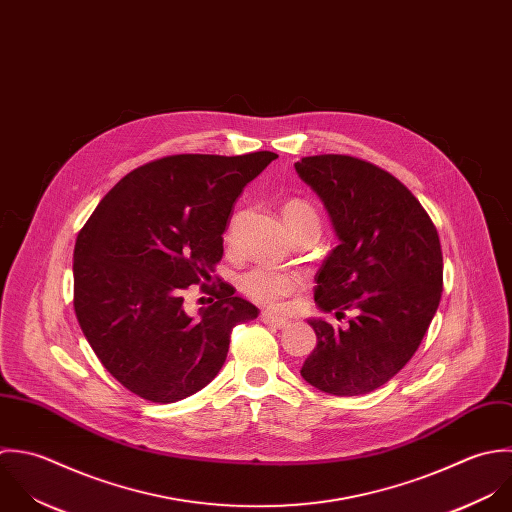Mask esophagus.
<instances>
[{
  "instance_id": "1",
  "label": "esophagus",
  "mask_w": 512,
  "mask_h": 512,
  "mask_svg": "<svg viewBox=\"0 0 512 512\" xmlns=\"http://www.w3.org/2000/svg\"><path fill=\"white\" fill-rule=\"evenodd\" d=\"M260 318H262L264 324L274 326V328H280V330H284V328H288V326L292 324L288 318H282V316H278V314H274V312H262Z\"/></svg>"
}]
</instances>
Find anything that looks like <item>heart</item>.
Listing matches in <instances>:
<instances>
[{
    "instance_id": "heart-1",
    "label": "heart",
    "mask_w": 512,
    "mask_h": 512,
    "mask_svg": "<svg viewBox=\"0 0 512 512\" xmlns=\"http://www.w3.org/2000/svg\"><path fill=\"white\" fill-rule=\"evenodd\" d=\"M282 218L288 228L310 224L320 230V216L316 208L306 200H298V198L288 200L282 206ZM240 288L252 300H258L262 304H278L300 288V278L296 274L282 272L270 266H256L242 276Z\"/></svg>"
}]
</instances>
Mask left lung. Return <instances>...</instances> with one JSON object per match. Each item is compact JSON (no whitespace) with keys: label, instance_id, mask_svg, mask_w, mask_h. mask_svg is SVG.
<instances>
[{"label":"left lung","instance_id":"obj_1","mask_svg":"<svg viewBox=\"0 0 512 512\" xmlns=\"http://www.w3.org/2000/svg\"><path fill=\"white\" fill-rule=\"evenodd\" d=\"M294 167L340 240L316 274V304L353 314L343 330L308 320L318 343L300 373L324 393L363 395L403 369L439 308V234L409 188L371 163L318 155Z\"/></svg>","mask_w":512,"mask_h":512}]
</instances>
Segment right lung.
I'll use <instances>...</instances> for the list:
<instances>
[{
    "label": "right lung",
    "mask_w": 512,
    "mask_h": 512,
    "mask_svg": "<svg viewBox=\"0 0 512 512\" xmlns=\"http://www.w3.org/2000/svg\"><path fill=\"white\" fill-rule=\"evenodd\" d=\"M276 153L174 155L121 178L73 252V306L105 369L135 395L174 403L224 365L236 324L258 308L220 284L216 302L184 310V290L208 282L244 186Z\"/></svg>",
    "instance_id": "1"
}]
</instances>
